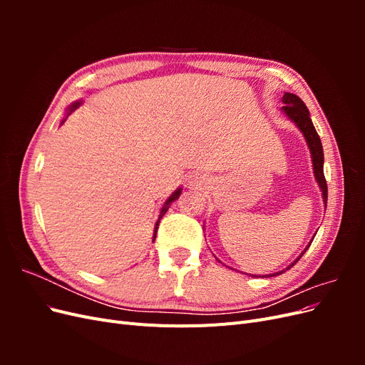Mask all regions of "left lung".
<instances>
[{"mask_svg": "<svg viewBox=\"0 0 365 365\" xmlns=\"http://www.w3.org/2000/svg\"><path fill=\"white\" fill-rule=\"evenodd\" d=\"M283 113L288 115L294 123L300 128V130L303 132V135L307 141L309 145V149H311V155H312V164H314V173H315V178L319 184V189H322L323 192V201L324 204H327V182H326V178H324V170H323V163H324V153H323V145H322V140H319V135L317 134V130L314 128V123L311 117H309V109L306 108V105L303 103V101L298 96L295 94H291V93H284L283 96ZM315 237V236H314ZM309 247V245H307ZM307 250V248H306ZM304 250V251H306ZM303 251V252H304ZM303 256V254H302ZM300 256V257H302ZM300 257H298L294 263H291L288 268L289 269L292 268L294 264L300 260ZM283 271L280 272H275L272 275H279L282 274Z\"/></svg>", "mask_w": 365, "mask_h": 365, "instance_id": "left-lung-1", "label": "left lung"}]
</instances>
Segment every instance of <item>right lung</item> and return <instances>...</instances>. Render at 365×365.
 <instances>
[{
  "label": "right lung",
  "mask_w": 365,
  "mask_h": 365,
  "mask_svg": "<svg viewBox=\"0 0 365 365\" xmlns=\"http://www.w3.org/2000/svg\"><path fill=\"white\" fill-rule=\"evenodd\" d=\"M81 105V102H77V103H74V105H71L70 106V113L71 111H74V109L77 108V106H79ZM68 113V114H70ZM180 195H181V189H178V190H175L172 195H170V197H169V200L168 201H165L164 202V205H163V208H161V212H160V217H158V220H157V224H155V231H153V240H155V237H157V231H158V225H160V219L165 215V212H168V210H169V207H170V204L175 201V200H178V197H180Z\"/></svg>",
  "instance_id": "right-lung-1"
}]
</instances>
